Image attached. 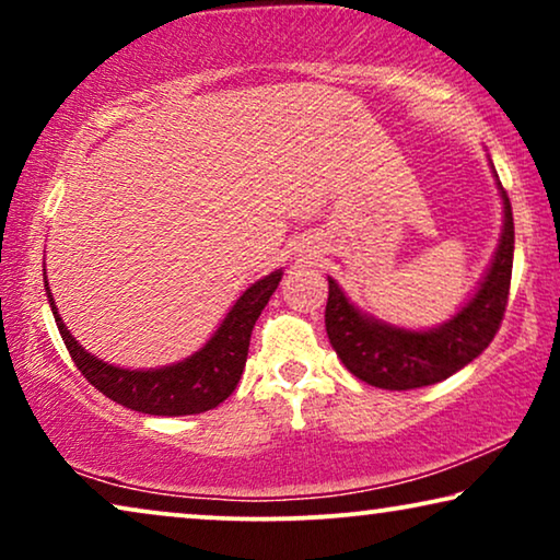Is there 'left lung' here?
Masks as SVG:
<instances>
[{
  "label": "left lung",
  "instance_id": "obj_1",
  "mask_svg": "<svg viewBox=\"0 0 560 560\" xmlns=\"http://www.w3.org/2000/svg\"><path fill=\"white\" fill-rule=\"evenodd\" d=\"M500 186V183H497ZM504 226L492 265L469 303L454 318L431 331L389 326L349 303L328 278L326 334L343 366L366 385L382 389H416L451 377L477 359L500 331L510 295L515 224L508 190L500 186Z\"/></svg>",
  "mask_w": 560,
  "mask_h": 560
}]
</instances>
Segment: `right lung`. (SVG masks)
I'll list each match as a JSON object with an SVG mask.
<instances>
[{
    "mask_svg": "<svg viewBox=\"0 0 560 560\" xmlns=\"http://www.w3.org/2000/svg\"><path fill=\"white\" fill-rule=\"evenodd\" d=\"M280 278L282 270H275L244 290L203 349L178 364L160 366V370H121L89 354L60 318L48 280H45V293H48L50 311L56 316L68 354L98 393L148 416H196V412L213 410L234 393L247 364L252 328L270 295L278 290Z\"/></svg>",
    "mask_w": 560,
    "mask_h": 560,
    "instance_id": "1",
    "label": "right lung"
}]
</instances>
